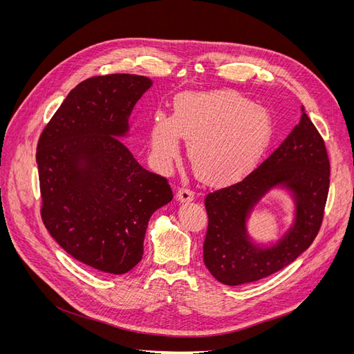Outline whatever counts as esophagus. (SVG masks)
<instances>
[{
  "label": "esophagus",
  "instance_id": "34e87169",
  "mask_svg": "<svg viewBox=\"0 0 354 354\" xmlns=\"http://www.w3.org/2000/svg\"><path fill=\"white\" fill-rule=\"evenodd\" d=\"M176 196H178V199H179L180 202H189V201H192V199L195 198V194H194V191H191L189 188L182 187V188L178 189Z\"/></svg>",
  "mask_w": 354,
  "mask_h": 354
}]
</instances>
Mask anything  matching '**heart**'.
<instances>
[{"label": "heart", "instance_id": "b5f03b06", "mask_svg": "<svg viewBox=\"0 0 354 354\" xmlns=\"http://www.w3.org/2000/svg\"><path fill=\"white\" fill-rule=\"evenodd\" d=\"M188 139L187 155L203 180L232 179L261 155L270 139L266 111L234 91L182 93L174 116H153L149 145L156 169L166 171Z\"/></svg>", "mask_w": 354, "mask_h": 354}]
</instances>
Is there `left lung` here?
Here are the masks:
<instances>
[{"label": "left lung", "mask_w": 354, "mask_h": 354, "mask_svg": "<svg viewBox=\"0 0 354 354\" xmlns=\"http://www.w3.org/2000/svg\"><path fill=\"white\" fill-rule=\"evenodd\" d=\"M301 119L275 151L239 182L215 189L205 198L208 230L203 263L222 284L239 286L261 280L291 264L317 236L330 187L326 145L304 109ZM284 186L295 195V225L277 245L250 243L245 221L270 189Z\"/></svg>", "instance_id": "1"}]
</instances>
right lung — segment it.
<instances>
[{
    "mask_svg": "<svg viewBox=\"0 0 354 354\" xmlns=\"http://www.w3.org/2000/svg\"><path fill=\"white\" fill-rule=\"evenodd\" d=\"M152 80L106 74L74 87L37 145L41 219L77 261L124 274L143 255L149 218L174 198L167 179L149 172L119 139Z\"/></svg>",
    "mask_w": 354,
    "mask_h": 354,
    "instance_id": "1",
    "label": "right lung"
}]
</instances>
